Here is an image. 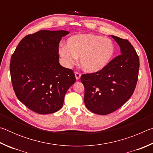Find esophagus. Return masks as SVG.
<instances>
[{
	"label": "esophagus",
	"instance_id": "1",
	"mask_svg": "<svg viewBox=\"0 0 153 153\" xmlns=\"http://www.w3.org/2000/svg\"><path fill=\"white\" fill-rule=\"evenodd\" d=\"M75 76H76V79L78 80V79H79L80 77H81V74L78 73V72H76V73H75Z\"/></svg>",
	"mask_w": 153,
	"mask_h": 153
}]
</instances>
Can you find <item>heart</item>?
<instances>
[{
	"label": "heart",
	"instance_id": "obj_1",
	"mask_svg": "<svg viewBox=\"0 0 153 153\" xmlns=\"http://www.w3.org/2000/svg\"><path fill=\"white\" fill-rule=\"evenodd\" d=\"M63 63L71 67L80 56L82 68L88 73L102 71L113 60L115 47L113 41L102 36L86 33L69 37L59 49Z\"/></svg>",
	"mask_w": 153,
	"mask_h": 153
}]
</instances>
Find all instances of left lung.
<instances>
[{"mask_svg":"<svg viewBox=\"0 0 153 153\" xmlns=\"http://www.w3.org/2000/svg\"><path fill=\"white\" fill-rule=\"evenodd\" d=\"M120 46L121 55L97 73L83 74L84 103L98 115H107L128 101L138 81L140 61L136 51L128 40L111 36Z\"/></svg>","mask_w":153,"mask_h":153,"instance_id":"obj_1","label":"left lung"}]
</instances>
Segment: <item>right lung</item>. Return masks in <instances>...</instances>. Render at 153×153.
I'll list each match as a JSON object with an SVG mask.
<instances>
[{
    "mask_svg": "<svg viewBox=\"0 0 153 153\" xmlns=\"http://www.w3.org/2000/svg\"><path fill=\"white\" fill-rule=\"evenodd\" d=\"M65 30H40L23 38L13 54L10 73L17 97L38 114L63 107L67 90L76 82L71 69L59 63V45Z\"/></svg>",
    "mask_w": 153,
    "mask_h": 153,
    "instance_id": "1",
    "label": "right lung"
}]
</instances>
